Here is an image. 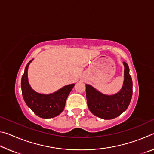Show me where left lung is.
I'll return each instance as SVG.
<instances>
[{"mask_svg": "<svg viewBox=\"0 0 154 154\" xmlns=\"http://www.w3.org/2000/svg\"><path fill=\"white\" fill-rule=\"evenodd\" d=\"M124 66V79L122 89L113 95L101 93L89 84L86 87L87 104L90 111L103 119L116 118L126 110L132 95V81L129 73V67L126 62Z\"/></svg>", "mask_w": 154, "mask_h": 154, "instance_id": "1", "label": "left lung"}]
</instances>
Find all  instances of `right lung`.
I'll return each mask as SVG.
<instances>
[{
    "instance_id": "add662e5",
    "label": "right lung",
    "mask_w": 154,
    "mask_h": 154,
    "mask_svg": "<svg viewBox=\"0 0 154 154\" xmlns=\"http://www.w3.org/2000/svg\"><path fill=\"white\" fill-rule=\"evenodd\" d=\"M32 60L33 59L27 64L21 81L23 98L27 106L37 116L44 119L54 118L63 111L66 98L75 86V83L65 85L48 94L36 92L31 88L28 78V66Z\"/></svg>"
}]
</instances>
